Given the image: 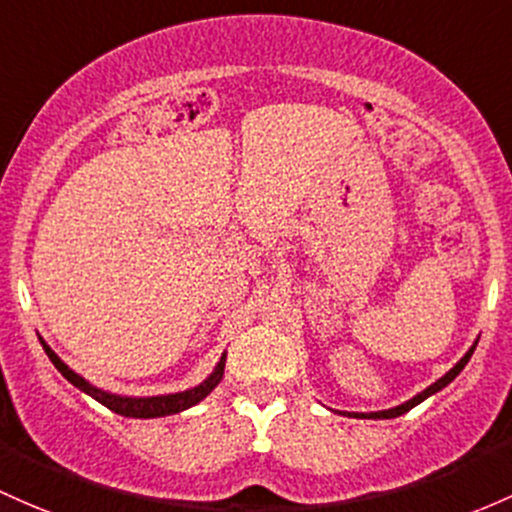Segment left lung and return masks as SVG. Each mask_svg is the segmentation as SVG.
<instances>
[{"instance_id":"1","label":"left lung","mask_w":512,"mask_h":512,"mask_svg":"<svg viewBox=\"0 0 512 512\" xmlns=\"http://www.w3.org/2000/svg\"><path fill=\"white\" fill-rule=\"evenodd\" d=\"M476 345H479V340H474V345H471L469 350H466V355H464L462 359H459V362L454 364V367L449 369V372H447L445 376H440V379H437L435 384H430L428 389H423V391H420V393H415V396H413V398H408V401L398 403V406H393V408H386V411H374V413H345V411H338V413L347 415V418H369V420H389V418H398V415L408 413V411H411V408L418 406V403H423L425 398L435 396V393L445 389L447 384H452V381L457 379V376H459V372H462V369L466 367V362H469L471 355H474Z\"/></svg>"}]
</instances>
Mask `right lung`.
Wrapping results in <instances>:
<instances>
[{
  "label": "right lung",
  "mask_w": 512,
  "mask_h": 512,
  "mask_svg": "<svg viewBox=\"0 0 512 512\" xmlns=\"http://www.w3.org/2000/svg\"><path fill=\"white\" fill-rule=\"evenodd\" d=\"M38 340H41L43 350H46L50 362L55 364V369H58V372L63 374L75 389H80L82 393H87V396H92L94 401H99L101 406H106L109 411L126 415V418H162V415H174V413L187 411V408H192L196 403L204 401V398L209 396L218 384H221L223 369H226V352H223L221 359H218V364L213 367V372L206 376L201 384L192 386V389L177 391V393H162V396H123V393L104 391L99 389V386H94L92 381L84 379V376L77 374L75 369L67 367L63 359L50 350V345L41 338V335H38Z\"/></svg>",
  "instance_id": "right-lung-1"
}]
</instances>
